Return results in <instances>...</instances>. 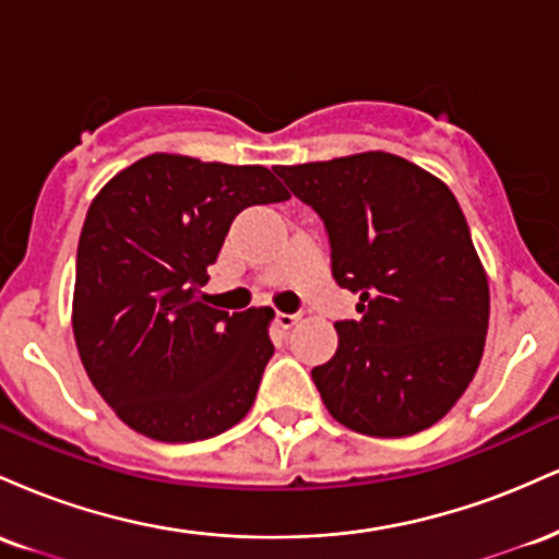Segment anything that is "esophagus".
<instances>
[{"instance_id":"obj_1","label":"esophagus","mask_w":559,"mask_h":559,"mask_svg":"<svg viewBox=\"0 0 559 559\" xmlns=\"http://www.w3.org/2000/svg\"><path fill=\"white\" fill-rule=\"evenodd\" d=\"M275 320H278L281 329H292V325H297L299 316H297V312H278V316H275Z\"/></svg>"}]
</instances>
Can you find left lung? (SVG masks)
<instances>
[{
    "label": "left lung",
    "mask_w": 559,
    "mask_h": 559,
    "mask_svg": "<svg viewBox=\"0 0 559 559\" xmlns=\"http://www.w3.org/2000/svg\"><path fill=\"white\" fill-rule=\"evenodd\" d=\"M331 241L336 284L360 320L336 323L338 349L312 381L342 426L378 439L431 428L476 376L489 281L444 181L389 152L275 165Z\"/></svg>",
    "instance_id": "8db88e82"
}]
</instances>
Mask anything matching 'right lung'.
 Returning a JSON list of instances; mask_svg holds the SVG:
<instances>
[{
  "instance_id": "obj_1",
  "label": "right lung",
  "mask_w": 559,
  "mask_h": 559,
  "mask_svg": "<svg viewBox=\"0 0 559 559\" xmlns=\"http://www.w3.org/2000/svg\"><path fill=\"white\" fill-rule=\"evenodd\" d=\"M262 165L141 157L88 207L79 239L73 333L83 368L133 431L202 441L236 426L273 357L271 307L228 316L199 288L243 207L284 202Z\"/></svg>"
}]
</instances>
